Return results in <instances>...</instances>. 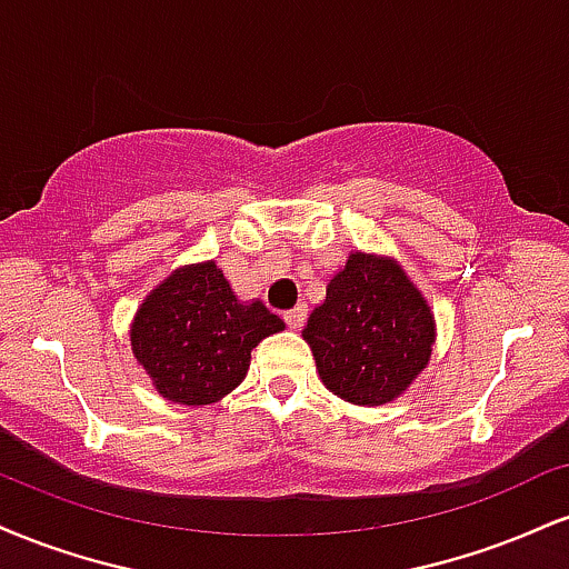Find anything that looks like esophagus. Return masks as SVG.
Here are the masks:
<instances>
[{
  "label": "esophagus",
  "mask_w": 569,
  "mask_h": 569,
  "mask_svg": "<svg viewBox=\"0 0 569 569\" xmlns=\"http://www.w3.org/2000/svg\"><path fill=\"white\" fill-rule=\"evenodd\" d=\"M305 318H307V307H305V305H297V307H293V310L283 312V320H286V326L293 328V331H297V328L305 323Z\"/></svg>",
  "instance_id": "obj_1"
}]
</instances>
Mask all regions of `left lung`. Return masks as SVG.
<instances>
[{
	"label": "left lung",
	"mask_w": 569,
	"mask_h": 569,
	"mask_svg": "<svg viewBox=\"0 0 569 569\" xmlns=\"http://www.w3.org/2000/svg\"><path fill=\"white\" fill-rule=\"evenodd\" d=\"M435 315L389 257L352 251L302 337L320 379L352 406H385L413 385L435 347Z\"/></svg>",
	"instance_id": "1"
}]
</instances>
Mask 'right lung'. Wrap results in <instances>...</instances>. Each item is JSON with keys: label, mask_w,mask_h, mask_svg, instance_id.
<instances>
[{"label": "right lung", "mask_w": 569, "mask_h": 569, "mask_svg": "<svg viewBox=\"0 0 569 569\" xmlns=\"http://www.w3.org/2000/svg\"><path fill=\"white\" fill-rule=\"evenodd\" d=\"M286 323L241 302L214 262L184 264L142 299L129 341L156 392L180 406H209L246 379L251 350Z\"/></svg>", "instance_id": "obj_1"}]
</instances>
